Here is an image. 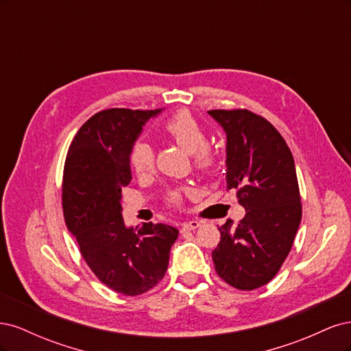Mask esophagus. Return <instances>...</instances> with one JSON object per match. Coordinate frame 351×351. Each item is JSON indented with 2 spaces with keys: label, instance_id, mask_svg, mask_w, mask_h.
Returning <instances> with one entry per match:
<instances>
[{
  "label": "esophagus",
  "instance_id": "1",
  "mask_svg": "<svg viewBox=\"0 0 351 351\" xmlns=\"http://www.w3.org/2000/svg\"><path fill=\"white\" fill-rule=\"evenodd\" d=\"M197 227H200V221H196V219H192V221H186L182 224V228L184 231H192V230H196Z\"/></svg>",
  "mask_w": 351,
  "mask_h": 351
}]
</instances>
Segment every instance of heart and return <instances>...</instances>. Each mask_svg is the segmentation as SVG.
I'll list each match as a JSON object with an SVG mask.
<instances>
[{"instance_id":"obj_1","label":"heart","mask_w":351,"mask_h":351,"mask_svg":"<svg viewBox=\"0 0 351 351\" xmlns=\"http://www.w3.org/2000/svg\"><path fill=\"white\" fill-rule=\"evenodd\" d=\"M164 132L178 146L189 154H193L195 164L200 169H208L214 164V154L205 146L206 132L195 117L187 111H180L168 119L164 124ZM130 165L137 176H146L154 169V151L145 142H137L130 152ZM187 192V190H186ZM180 192L171 193V200L178 202Z\"/></svg>"}]
</instances>
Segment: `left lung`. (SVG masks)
Masks as SVG:
<instances>
[{
	"instance_id": "left-lung-1",
	"label": "left lung",
	"mask_w": 351,
	"mask_h": 351,
	"mask_svg": "<svg viewBox=\"0 0 351 351\" xmlns=\"http://www.w3.org/2000/svg\"><path fill=\"white\" fill-rule=\"evenodd\" d=\"M226 132L227 189H237L246 209L240 224L218 227L221 240L212 252L215 271L239 290L269 282L290 253L302 221L293 155L282 136L247 110H212Z\"/></svg>"
}]
</instances>
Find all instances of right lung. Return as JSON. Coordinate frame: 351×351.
<instances>
[{"mask_svg": "<svg viewBox=\"0 0 351 351\" xmlns=\"http://www.w3.org/2000/svg\"><path fill=\"white\" fill-rule=\"evenodd\" d=\"M164 111L111 108L84 123L69 147L62 180L66 226L89 268L111 290L137 295L164 278L178 230L127 227L121 189L132 182L130 152L143 125Z\"/></svg>", "mask_w": 351, "mask_h": 351, "instance_id": "right-lung-1", "label": "right lung"}]
</instances>
